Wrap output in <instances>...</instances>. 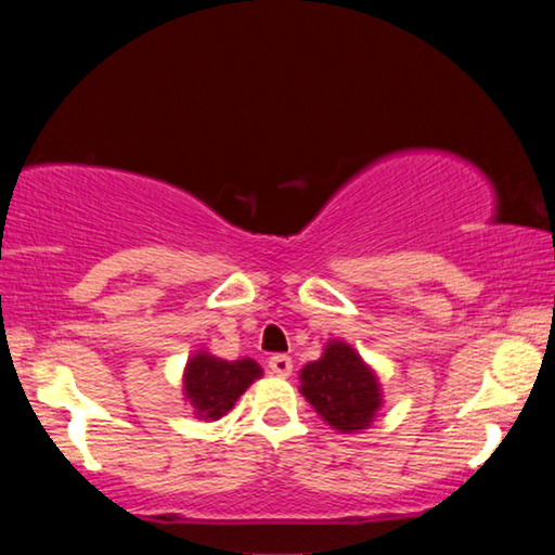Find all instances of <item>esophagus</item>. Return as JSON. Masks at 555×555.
<instances>
[{
  "mask_svg": "<svg viewBox=\"0 0 555 555\" xmlns=\"http://www.w3.org/2000/svg\"><path fill=\"white\" fill-rule=\"evenodd\" d=\"M269 370L276 374V377H288L291 370H294V362H291L288 354H274L269 357Z\"/></svg>",
  "mask_w": 555,
  "mask_h": 555,
  "instance_id": "34e87169",
  "label": "esophagus"
}]
</instances>
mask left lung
Segmentation results:
<instances>
[{
	"label": "left lung",
	"mask_w": 555,
	"mask_h": 555,
	"mask_svg": "<svg viewBox=\"0 0 555 555\" xmlns=\"http://www.w3.org/2000/svg\"><path fill=\"white\" fill-rule=\"evenodd\" d=\"M300 393L343 434L367 428L382 403L377 377L362 357L340 340L325 345L321 360L300 370Z\"/></svg>",
	"instance_id": "8db88e82"
}]
</instances>
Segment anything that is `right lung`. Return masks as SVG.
Listing matches in <instances>:
<instances>
[{"instance_id": "1", "label": "right lung", "mask_w": 555, "mask_h": 555, "mask_svg": "<svg viewBox=\"0 0 555 555\" xmlns=\"http://www.w3.org/2000/svg\"><path fill=\"white\" fill-rule=\"evenodd\" d=\"M259 377L261 367L255 360L224 362L208 352H198L185 367V399L193 403L198 416L218 421Z\"/></svg>"}]
</instances>
